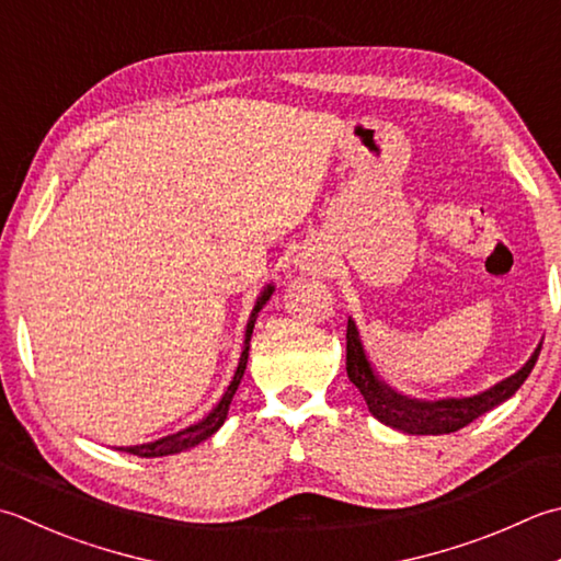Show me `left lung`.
Instances as JSON below:
<instances>
[{
  "instance_id": "8db88e82",
  "label": "left lung",
  "mask_w": 561,
  "mask_h": 561,
  "mask_svg": "<svg viewBox=\"0 0 561 561\" xmlns=\"http://www.w3.org/2000/svg\"><path fill=\"white\" fill-rule=\"evenodd\" d=\"M542 345H537L535 353L525 365L503 379L493 383L491 389L477 393V397L467 399H437V401H423V399H411L403 397V393L393 391L389 383H383L371 362L362 347L359 331L353 318H347V377L355 383L357 391L365 397L369 413L375 415L377 421L383 425L397 427L401 433L409 435H447L457 433L459 427L469 425L477 421L479 415L489 413L496 409L503 401H508L515 391L523 387V381L535 367L537 357H540Z\"/></svg>"
}]
</instances>
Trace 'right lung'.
I'll return each mask as SVG.
<instances>
[{
    "instance_id": "1",
    "label": "right lung",
    "mask_w": 561,
    "mask_h": 561,
    "mask_svg": "<svg viewBox=\"0 0 561 561\" xmlns=\"http://www.w3.org/2000/svg\"><path fill=\"white\" fill-rule=\"evenodd\" d=\"M272 291H274V287H272V284H267L265 291H262V294L257 296L255 309H252V313H250V321H248V328H245V343H243V353H240L238 369H236L233 379H230V383H228V389H226V393L221 397V401H218V403L214 405V411L208 413L204 421L194 423V425H190V427H184V431L174 433V435L160 437V440H156V443L134 445V447H121V449H124V453H128V455H136V457H164V455H178V453H184V449H192V447H196L199 443L208 440V437H211V435L218 431V427L224 425L226 415H228V409H230V401H233L236 391H238V383H240V379H243V375H245L252 328H255L257 313H260L262 306H265V304L270 301Z\"/></svg>"
}]
</instances>
